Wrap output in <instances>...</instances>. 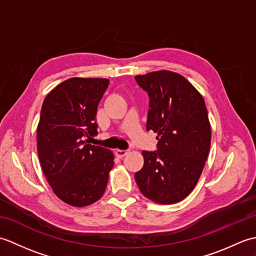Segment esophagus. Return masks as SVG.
<instances>
[{
    "instance_id": "esophagus-1",
    "label": "esophagus",
    "mask_w": 256,
    "mask_h": 256,
    "mask_svg": "<svg viewBox=\"0 0 256 256\" xmlns=\"http://www.w3.org/2000/svg\"><path fill=\"white\" fill-rule=\"evenodd\" d=\"M128 154V150H116V155L118 157V158H122L125 155Z\"/></svg>"
}]
</instances>
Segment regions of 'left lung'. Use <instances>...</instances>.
Returning a JSON list of instances; mask_svg holds the SVG:
<instances>
[{"label": "left lung", "mask_w": 256, "mask_h": 256, "mask_svg": "<svg viewBox=\"0 0 256 256\" xmlns=\"http://www.w3.org/2000/svg\"><path fill=\"white\" fill-rule=\"evenodd\" d=\"M150 96L146 130L157 150H143L135 180L146 198L170 204L192 192L209 154L211 126L202 96L182 74L160 70L135 77Z\"/></svg>", "instance_id": "left-lung-1"}]
</instances>
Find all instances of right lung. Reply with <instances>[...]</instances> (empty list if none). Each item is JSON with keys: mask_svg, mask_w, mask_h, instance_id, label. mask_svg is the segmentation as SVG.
<instances>
[{"mask_svg": "<svg viewBox=\"0 0 256 256\" xmlns=\"http://www.w3.org/2000/svg\"><path fill=\"white\" fill-rule=\"evenodd\" d=\"M108 79L70 78L45 98L37 126L42 170L59 199L74 206L96 202L104 194L114 165L110 150L89 144L98 134L96 108Z\"/></svg>", "mask_w": 256, "mask_h": 256, "instance_id": "obj_1", "label": "right lung"}]
</instances>
